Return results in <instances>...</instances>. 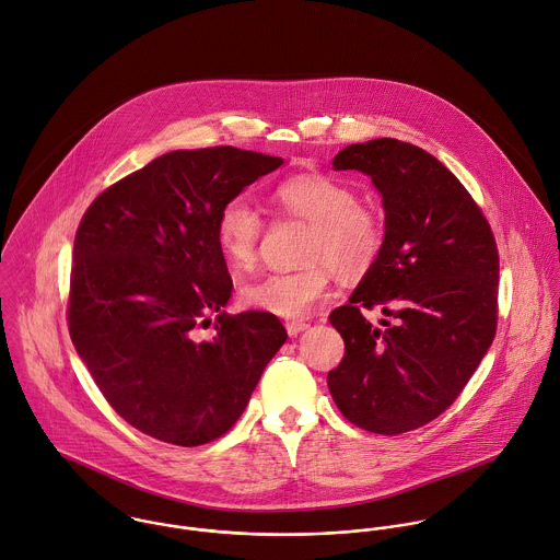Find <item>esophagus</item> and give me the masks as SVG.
Here are the masks:
<instances>
[{"mask_svg": "<svg viewBox=\"0 0 560 560\" xmlns=\"http://www.w3.org/2000/svg\"><path fill=\"white\" fill-rule=\"evenodd\" d=\"M307 327H310V325H307L305 320H288V323H285V329H288L290 336H299V334L305 331Z\"/></svg>", "mask_w": 560, "mask_h": 560, "instance_id": "esophagus-1", "label": "esophagus"}]
</instances>
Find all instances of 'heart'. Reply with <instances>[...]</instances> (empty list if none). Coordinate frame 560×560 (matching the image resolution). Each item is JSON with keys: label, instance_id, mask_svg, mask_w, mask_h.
<instances>
[{"label": "heart", "instance_id": "1", "mask_svg": "<svg viewBox=\"0 0 560 560\" xmlns=\"http://www.w3.org/2000/svg\"><path fill=\"white\" fill-rule=\"evenodd\" d=\"M275 205L292 218L310 222L305 235V268L272 272L242 285V303L283 318L307 316L334 288L336 272L362 277L375 268L386 246L384 213L360 200L353 183L307 172L285 178L272 191ZM264 220L242 198L224 202L215 218V242L233 268H250L257 259Z\"/></svg>", "mask_w": 560, "mask_h": 560}]
</instances>
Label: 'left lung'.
I'll list each match as a JSON object with an SVG mask.
<instances>
[{
    "instance_id": "1",
    "label": "left lung",
    "mask_w": 560,
    "mask_h": 560,
    "mask_svg": "<svg viewBox=\"0 0 560 560\" xmlns=\"http://www.w3.org/2000/svg\"><path fill=\"white\" fill-rule=\"evenodd\" d=\"M336 170L369 174L386 209V246L349 303L329 314L345 358L327 386L353 425L397 436L441 417L463 393L498 329L500 255L465 185L419 145L351 143ZM398 318L373 328L362 308Z\"/></svg>"
}]
</instances>
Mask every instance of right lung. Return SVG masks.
I'll use <instances>...</instances> for the list:
<instances>
[{
	"instance_id": "right-lung-1",
	"label": "right lung",
	"mask_w": 560,
	"mask_h": 560,
	"mask_svg": "<svg viewBox=\"0 0 560 560\" xmlns=\"http://www.w3.org/2000/svg\"><path fill=\"white\" fill-rule=\"evenodd\" d=\"M281 163L233 145L174 150L106 187L78 224L71 342L108 406L156 441L226 434L288 340L275 314L222 310L233 281L215 242L220 207Z\"/></svg>"
}]
</instances>
